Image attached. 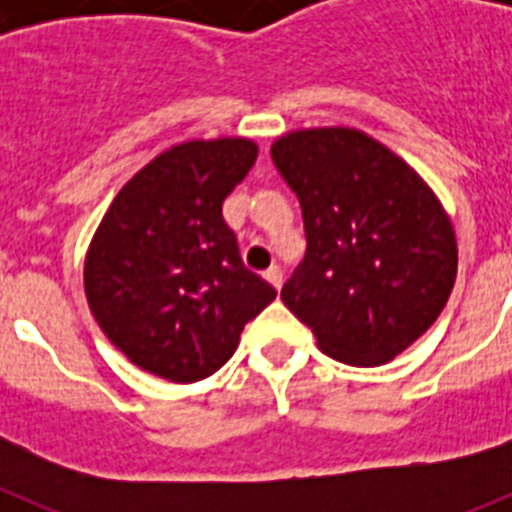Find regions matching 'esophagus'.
<instances>
[{
	"label": "esophagus",
	"mask_w": 512,
	"mask_h": 512,
	"mask_svg": "<svg viewBox=\"0 0 512 512\" xmlns=\"http://www.w3.org/2000/svg\"><path fill=\"white\" fill-rule=\"evenodd\" d=\"M264 279H266V282H269L274 289H282L284 277H282V269H279V266H271V269H266V271H264Z\"/></svg>",
	"instance_id": "1"
}]
</instances>
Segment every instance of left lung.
<instances>
[{
    "mask_svg": "<svg viewBox=\"0 0 512 512\" xmlns=\"http://www.w3.org/2000/svg\"><path fill=\"white\" fill-rule=\"evenodd\" d=\"M271 158L297 194L307 251L282 300L330 359L382 366L449 300L454 225L423 176L356 128L279 135Z\"/></svg>",
    "mask_w": 512,
    "mask_h": 512,
    "instance_id": "8db88e82",
    "label": "left lung"
}]
</instances>
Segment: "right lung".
Masks as SVG:
<instances>
[{
    "instance_id": "right-lung-1",
    "label": "right lung",
    "mask_w": 512,
    "mask_h": 512,
    "mask_svg": "<svg viewBox=\"0 0 512 512\" xmlns=\"http://www.w3.org/2000/svg\"><path fill=\"white\" fill-rule=\"evenodd\" d=\"M248 138L187 140L117 192L84 259L102 333L138 369L200 382L233 356L277 292L243 266L223 202L256 164Z\"/></svg>"
}]
</instances>
